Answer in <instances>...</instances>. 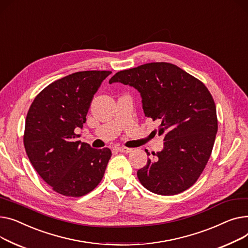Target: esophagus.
I'll list each match as a JSON object with an SVG mask.
<instances>
[{"label": "esophagus", "instance_id": "34e87169", "mask_svg": "<svg viewBox=\"0 0 248 248\" xmlns=\"http://www.w3.org/2000/svg\"><path fill=\"white\" fill-rule=\"evenodd\" d=\"M117 150L119 152H123V153H130L131 151H132V149L128 148V147H117Z\"/></svg>", "mask_w": 248, "mask_h": 248}]
</instances>
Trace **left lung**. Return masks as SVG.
<instances>
[{"mask_svg": "<svg viewBox=\"0 0 248 248\" xmlns=\"http://www.w3.org/2000/svg\"><path fill=\"white\" fill-rule=\"evenodd\" d=\"M114 82L137 89L145 116L161 122L158 133L164 134V148L137 171L140 183L159 195L178 194L191 187L208 162L218 129L207 87L166 62L120 71L109 80Z\"/></svg>", "mask_w": 248, "mask_h": 248, "instance_id": "1", "label": "left lung"}]
</instances>
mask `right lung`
<instances>
[{
  "label": "right lung",
  "instance_id": "add662e5",
  "mask_svg": "<svg viewBox=\"0 0 248 248\" xmlns=\"http://www.w3.org/2000/svg\"><path fill=\"white\" fill-rule=\"evenodd\" d=\"M111 71H82L44 88L29 108L24 146L37 173L53 190L81 197L101 182L112 156L109 148L94 149L78 141L91 101Z\"/></svg>",
  "mask_w": 248,
  "mask_h": 248
}]
</instances>
